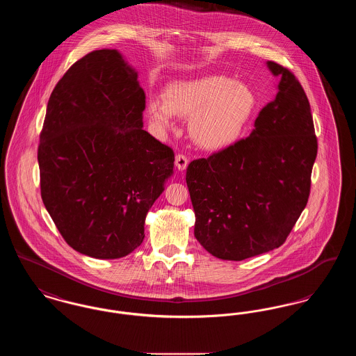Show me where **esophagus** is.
<instances>
[{
	"label": "esophagus",
	"instance_id": "1",
	"mask_svg": "<svg viewBox=\"0 0 356 356\" xmlns=\"http://www.w3.org/2000/svg\"><path fill=\"white\" fill-rule=\"evenodd\" d=\"M175 164H176L177 170H181V172L186 170V165H188V159H186V156L179 153V154L176 156V159H175Z\"/></svg>",
	"mask_w": 356,
	"mask_h": 356
}]
</instances>
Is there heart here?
<instances>
[{
  "label": "heart",
  "instance_id": "b5f03b06",
  "mask_svg": "<svg viewBox=\"0 0 356 356\" xmlns=\"http://www.w3.org/2000/svg\"><path fill=\"white\" fill-rule=\"evenodd\" d=\"M254 108L252 90L240 81L219 74L172 83L164 100L151 99L147 113L153 125L167 132L175 118L189 120V136L205 151H220L232 145L241 135Z\"/></svg>",
  "mask_w": 356,
  "mask_h": 356
}]
</instances>
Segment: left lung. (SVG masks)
<instances>
[{
    "mask_svg": "<svg viewBox=\"0 0 356 356\" xmlns=\"http://www.w3.org/2000/svg\"><path fill=\"white\" fill-rule=\"evenodd\" d=\"M267 68L280 79L277 93L250 136L186 168L195 237L222 260L280 247L309 196L318 153L309 102L288 69L273 61Z\"/></svg>",
    "mask_w": 356,
    "mask_h": 356,
    "instance_id": "1",
    "label": "left lung"
}]
</instances>
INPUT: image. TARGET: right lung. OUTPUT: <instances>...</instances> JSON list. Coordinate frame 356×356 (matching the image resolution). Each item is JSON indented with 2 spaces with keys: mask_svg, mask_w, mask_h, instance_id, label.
Instances as JSON below:
<instances>
[{
  "mask_svg": "<svg viewBox=\"0 0 356 356\" xmlns=\"http://www.w3.org/2000/svg\"><path fill=\"white\" fill-rule=\"evenodd\" d=\"M144 109L137 72L118 49L88 53L51 92L37 154L41 197L80 254L135 251L173 175V151L143 129Z\"/></svg>",
  "mask_w": 356,
  "mask_h": 356,
  "instance_id": "1",
  "label": "right lung"
}]
</instances>
